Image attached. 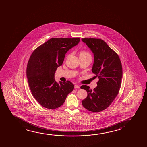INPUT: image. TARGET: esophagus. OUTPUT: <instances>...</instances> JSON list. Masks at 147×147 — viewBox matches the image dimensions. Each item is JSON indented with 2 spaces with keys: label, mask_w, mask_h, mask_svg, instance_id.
Listing matches in <instances>:
<instances>
[{
  "label": "esophagus",
  "mask_w": 147,
  "mask_h": 147,
  "mask_svg": "<svg viewBox=\"0 0 147 147\" xmlns=\"http://www.w3.org/2000/svg\"><path fill=\"white\" fill-rule=\"evenodd\" d=\"M75 88H76V89H80V86L79 85H77L76 84L74 86Z\"/></svg>",
  "instance_id": "1"
}]
</instances>
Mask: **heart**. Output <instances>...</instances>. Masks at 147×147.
Masks as SVG:
<instances>
[{
    "instance_id": "b5f03b06",
    "label": "heart",
    "mask_w": 147,
    "mask_h": 147,
    "mask_svg": "<svg viewBox=\"0 0 147 147\" xmlns=\"http://www.w3.org/2000/svg\"><path fill=\"white\" fill-rule=\"evenodd\" d=\"M80 57H90L91 55L86 51H82L80 53Z\"/></svg>"
}]
</instances>
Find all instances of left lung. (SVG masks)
Returning <instances> with one entry per match:
<instances>
[{"label":"left lung","mask_w":147,"mask_h":147,"mask_svg":"<svg viewBox=\"0 0 147 147\" xmlns=\"http://www.w3.org/2000/svg\"><path fill=\"white\" fill-rule=\"evenodd\" d=\"M94 54L92 71L98 82L93 90L86 85L80 87L88 95L82 105L88 110L99 112L107 108L118 95L123 76V69L117 54L106 42L96 38H82Z\"/></svg>","instance_id":"1"}]
</instances>
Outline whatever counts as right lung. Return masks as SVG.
I'll use <instances>...</instances> for the list:
<instances>
[{
    "label": "right lung",
    "mask_w": 147,
    "mask_h": 147,
    "mask_svg": "<svg viewBox=\"0 0 147 147\" xmlns=\"http://www.w3.org/2000/svg\"><path fill=\"white\" fill-rule=\"evenodd\" d=\"M80 41V38H52L32 53L27 65V78L32 94L43 107L57 108L73 90L74 86L71 82L58 84L54 74L63 65L66 53Z\"/></svg>",
    "instance_id": "1"
}]
</instances>
